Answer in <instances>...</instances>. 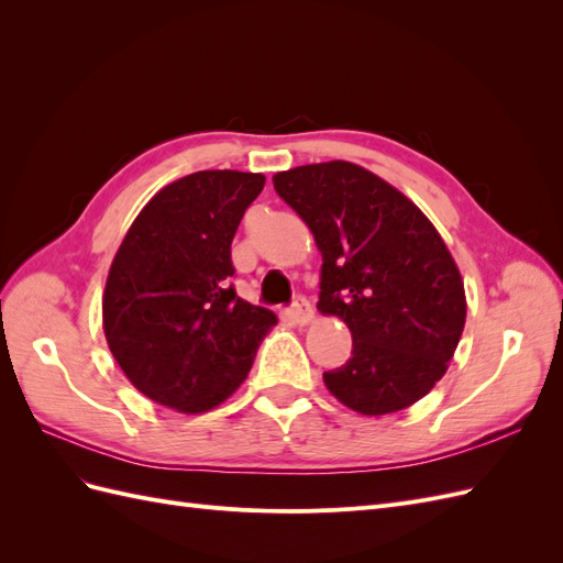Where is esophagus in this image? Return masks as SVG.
<instances>
[{
	"label": "esophagus",
	"mask_w": 563,
	"mask_h": 563,
	"mask_svg": "<svg viewBox=\"0 0 563 563\" xmlns=\"http://www.w3.org/2000/svg\"><path fill=\"white\" fill-rule=\"evenodd\" d=\"M288 317H291L296 323H310L312 317H314V310H312L310 300L298 296V298L291 302V308H288Z\"/></svg>",
	"instance_id": "obj_1"
}]
</instances>
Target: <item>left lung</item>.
Masks as SVG:
<instances>
[{"label": "left lung", "instance_id": "left-lung-1", "mask_svg": "<svg viewBox=\"0 0 563 563\" xmlns=\"http://www.w3.org/2000/svg\"><path fill=\"white\" fill-rule=\"evenodd\" d=\"M277 195L321 251V314L340 317L352 356L323 373L331 395L364 416L416 404L444 376L463 335V277L416 203L350 162L277 174Z\"/></svg>", "mask_w": 563, "mask_h": 563}]
</instances>
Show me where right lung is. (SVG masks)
Returning <instances> with one entry per match:
<instances>
[{
    "label": "right lung",
    "instance_id": "add662e5",
    "mask_svg": "<svg viewBox=\"0 0 563 563\" xmlns=\"http://www.w3.org/2000/svg\"><path fill=\"white\" fill-rule=\"evenodd\" d=\"M265 176L197 172L152 197L103 296L110 352L135 389L180 413L223 404L277 317L236 296L232 240Z\"/></svg>",
    "mask_w": 563,
    "mask_h": 563
}]
</instances>
